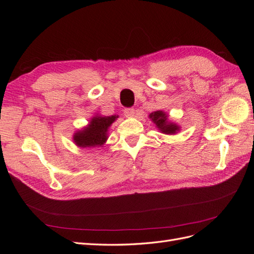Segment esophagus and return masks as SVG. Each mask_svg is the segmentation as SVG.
Returning <instances> with one entry per match:
<instances>
[{
	"label": "esophagus",
	"mask_w": 254,
	"mask_h": 254,
	"mask_svg": "<svg viewBox=\"0 0 254 254\" xmlns=\"http://www.w3.org/2000/svg\"><path fill=\"white\" fill-rule=\"evenodd\" d=\"M124 114L126 118H133L135 114V110L133 108H127L124 110Z\"/></svg>",
	"instance_id": "obj_1"
}]
</instances>
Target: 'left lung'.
<instances>
[{
    "mask_svg": "<svg viewBox=\"0 0 254 254\" xmlns=\"http://www.w3.org/2000/svg\"><path fill=\"white\" fill-rule=\"evenodd\" d=\"M149 119L156 125V128H158L161 133L172 135L180 131L181 127L177 123L168 119V114L162 110L151 112L149 114Z\"/></svg>",
    "mask_w": 254,
    "mask_h": 254,
    "instance_id": "8db88e82",
    "label": "left lung"
}]
</instances>
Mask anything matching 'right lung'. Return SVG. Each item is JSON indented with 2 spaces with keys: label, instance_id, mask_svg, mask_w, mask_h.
I'll use <instances>...</instances> for the list:
<instances>
[{
  "label": "right lung",
  "instance_id": "add662e5",
  "mask_svg": "<svg viewBox=\"0 0 254 254\" xmlns=\"http://www.w3.org/2000/svg\"><path fill=\"white\" fill-rule=\"evenodd\" d=\"M118 118L119 115L105 117L98 113L93 115L88 125L76 130L73 134L74 144L80 148L102 147L109 137L110 126Z\"/></svg>",
  "mask_w": 254,
  "mask_h": 254
}]
</instances>
